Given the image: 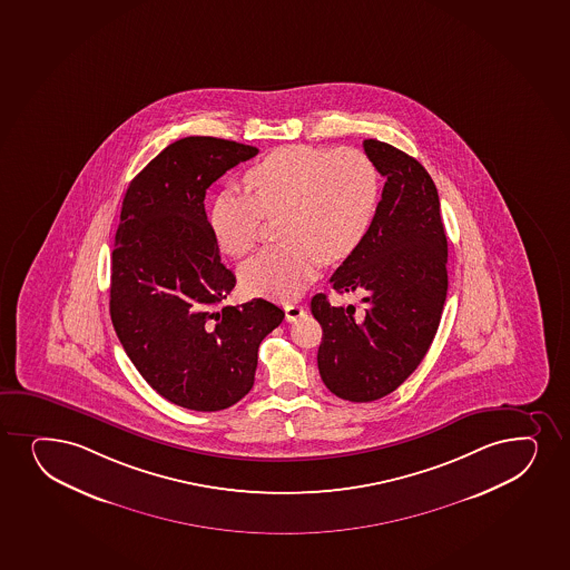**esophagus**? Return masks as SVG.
<instances>
[{"label":"esophagus","mask_w":570,"mask_h":570,"mask_svg":"<svg viewBox=\"0 0 570 570\" xmlns=\"http://www.w3.org/2000/svg\"><path fill=\"white\" fill-rule=\"evenodd\" d=\"M304 314L306 312H304V306H301V304H285V317H287V321L301 320Z\"/></svg>","instance_id":"obj_1"}]
</instances>
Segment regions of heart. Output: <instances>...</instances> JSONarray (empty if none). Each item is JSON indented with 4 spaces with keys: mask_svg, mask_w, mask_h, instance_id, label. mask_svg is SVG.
<instances>
[{
    "mask_svg": "<svg viewBox=\"0 0 570 570\" xmlns=\"http://www.w3.org/2000/svg\"><path fill=\"white\" fill-rule=\"evenodd\" d=\"M249 194L224 188L209 209L210 234L229 256L249 255L264 216L279 218L275 245L242 268L250 295L295 298L321 261H344L360 247L379 210L380 175L357 148L282 146L245 173Z\"/></svg>",
    "mask_w": 570,
    "mask_h": 570,
    "instance_id": "obj_1",
    "label": "heart"
}]
</instances>
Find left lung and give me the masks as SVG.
Returning <instances> with one entry per match:
<instances>
[{
    "instance_id": "1",
    "label": "left lung",
    "mask_w": 570,
    "mask_h": 570,
    "mask_svg": "<svg viewBox=\"0 0 570 570\" xmlns=\"http://www.w3.org/2000/svg\"><path fill=\"white\" fill-rule=\"evenodd\" d=\"M365 154L386 177L373 226L360 247L336 268V293L361 291L365 315L354 306L312 298L323 328L321 380L341 400L368 403L405 382L438 333L446 298V236L438 188L405 151L368 138Z\"/></svg>"
}]
</instances>
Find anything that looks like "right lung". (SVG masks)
<instances>
[{
  "label": "right lung",
  "instance_id": "right-lung-1",
  "mask_svg": "<svg viewBox=\"0 0 570 570\" xmlns=\"http://www.w3.org/2000/svg\"><path fill=\"white\" fill-rule=\"evenodd\" d=\"M255 146L186 137L125 191L111 250L110 315L125 354L175 405L215 413L255 384L258 346L285 312L264 298L223 306L236 275L223 262L205 191Z\"/></svg>",
  "mask_w": 570,
  "mask_h": 570
}]
</instances>
